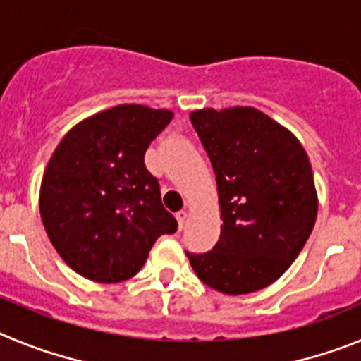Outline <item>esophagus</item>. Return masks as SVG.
I'll return each mask as SVG.
<instances>
[{
  "mask_svg": "<svg viewBox=\"0 0 361 361\" xmlns=\"http://www.w3.org/2000/svg\"><path fill=\"white\" fill-rule=\"evenodd\" d=\"M186 219H188V212L186 209H180L177 213V222H178V229H183L184 224H186Z\"/></svg>",
  "mask_w": 361,
  "mask_h": 361,
  "instance_id": "1",
  "label": "esophagus"
}]
</instances>
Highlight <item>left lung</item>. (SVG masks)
I'll use <instances>...</instances> for the list:
<instances>
[{
    "mask_svg": "<svg viewBox=\"0 0 361 361\" xmlns=\"http://www.w3.org/2000/svg\"><path fill=\"white\" fill-rule=\"evenodd\" d=\"M190 119L215 171L222 219L215 247L186 251L190 264L224 295L258 291L288 271L317 220L307 153L255 108H206Z\"/></svg>",
    "mask_w": 361,
    "mask_h": 361,
    "instance_id": "obj_1",
    "label": "left lung"
}]
</instances>
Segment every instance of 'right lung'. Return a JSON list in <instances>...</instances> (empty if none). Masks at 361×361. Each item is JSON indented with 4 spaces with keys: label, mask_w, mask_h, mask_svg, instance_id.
I'll return each instance as SVG.
<instances>
[{
    "label": "right lung",
    "mask_w": 361,
    "mask_h": 361,
    "mask_svg": "<svg viewBox=\"0 0 361 361\" xmlns=\"http://www.w3.org/2000/svg\"><path fill=\"white\" fill-rule=\"evenodd\" d=\"M171 119L170 110L121 104L73 126L54 152L41 183V219L57 253L85 279H132L155 240L177 231L145 164L149 142Z\"/></svg>",
    "instance_id": "1"
}]
</instances>
